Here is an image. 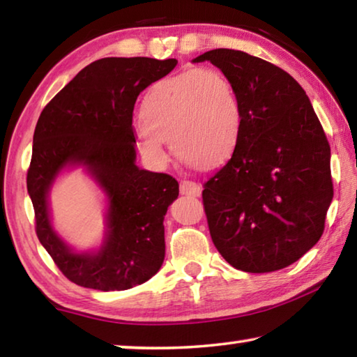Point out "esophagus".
Instances as JSON below:
<instances>
[{
	"instance_id": "1",
	"label": "esophagus",
	"mask_w": 357,
	"mask_h": 357,
	"mask_svg": "<svg viewBox=\"0 0 357 357\" xmlns=\"http://www.w3.org/2000/svg\"><path fill=\"white\" fill-rule=\"evenodd\" d=\"M179 190L183 195H190V197H200L202 193V185L195 183V181H189V179H184L181 181L179 184Z\"/></svg>"
}]
</instances>
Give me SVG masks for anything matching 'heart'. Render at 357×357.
Returning <instances> with one entry per match:
<instances>
[{
	"mask_svg": "<svg viewBox=\"0 0 357 357\" xmlns=\"http://www.w3.org/2000/svg\"><path fill=\"white\" fill-rule=\"evenodd\" d=\"M135 144L155 167L168 162L167 143L179 159L211 168L227 162L243 132V104L223 72L192 68L155 82L142 104Z\"/></svg>",
	"mask_w": 357,
	"mask_h": 357,
	"instance_id": "heart-1",
	"label": "heart"
}]
</instances>
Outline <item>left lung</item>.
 <instances>
[{
  "label": "left lung",
  "mask_w": 357,
  "mask_h": 357,
  "mask_svg": "<svg viewBox=\"0 0 357 357\" xmlns=\"http://www.w3.org/2000/svg\"><path fill=\"white\" fill-rule=\"evenodd\" d=\"M211 61L236 86L243 132L231 159L203 184L211 238L244 273H273L309 252L334 197L331 148L301 84L277 66L231 48Z\"/></svg>",
  "instance_id": "1"
}]
</instances>
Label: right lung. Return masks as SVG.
Segmentation results:
<instances>
[{
    "label": "right lung",
    "instance_id": "1",
    "mask_svg": "<svg viewBox=\"0 0 357 357\" xmlns=\"http://www.w3.org/2000/svg\"><path fill=\"white\" fill-rule=\"evenodd\" d=\"M155 58H102L82 69L42 110L26 187L36 234L64 277L84 288L121 291L149 280L165 257L164 215L179 193L167 173L135 165L132 114L138 94L174 69ZM84 165L109 197V231L96 254L72 252L52 231L46 195L66 165Z\"/></svg>",
    "mask_w": 357,
    "mask_h": 357
}]
</instances>
